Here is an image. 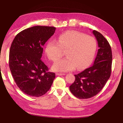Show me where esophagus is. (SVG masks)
<instances>
[{"label": "esophagus", "mask_w": 123, "mask_h": 123, "mask_svg": "<svg viewBox=\"0 0 123 123\" xmlns=\"http://www.w3.org/2000/svg\"><path fill=\"white\" fill-rule=\"evenodd\" d=\"M56 75L61 76V75H65V74H64V73H56Z\"/></svg>", "instance_id": "esophagus-1"}]
</instances>
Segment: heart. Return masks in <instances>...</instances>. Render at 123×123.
I'll return each instance as SVG.
<instances>
[{"mask_svg": "<svg viewBox=\"0 0 123 123\" xmlns=\"http://www.w3.org/2000/svg\"><path fill=\"white\" fill-rule=\"evenodd\" d=\"M97 49L94 37L83 33L69 30L59 35L55 40L50 39L45 47L49 60L56 61L65 51L67 57L58 60L53 66L57 72H67L76 68L81 70L91 63Z\"/></svg>", "mask_w": 123, "mask_h": 123, "instance_id": "1", "label": "heart"}]
</instances>
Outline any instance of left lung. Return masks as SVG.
<instances>
[{"label":"left lung","instance_id":"left-lung-1","mask_svg":"<svg viewBox=\"0 0 123 123\" xmlns=\"http://www.w3.org/2000/svg\"><path fill=\"white\" fill-rule=\"evenodd\" d=\"M93 34L99 47L94 64L75 75V80L69 86L72 94L79 99H88L96 95L111 76L112 60L111 46L100 33L93 30Z\"/></svg>","mask_w":123,"mask_h":123}]
</instances>
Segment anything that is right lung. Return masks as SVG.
Here are the masks:
<instances>
[{"label":"right lung","instance_id":"1","mask_svg":"<svg viewBox=\"0 0 123 123\" xmlns=\"http://www.w3.org/2000/svg\"><path fill=\"white\" fill-rule=\"evenodd\" d=\"M53 26H35L16 35L10 49L9 67L16 85L25 94L41 97L48 91L55 74L41 60L45 42L55 33Z\"/></svg>","mask_w":123,"mask_h":123}]
</instances>
